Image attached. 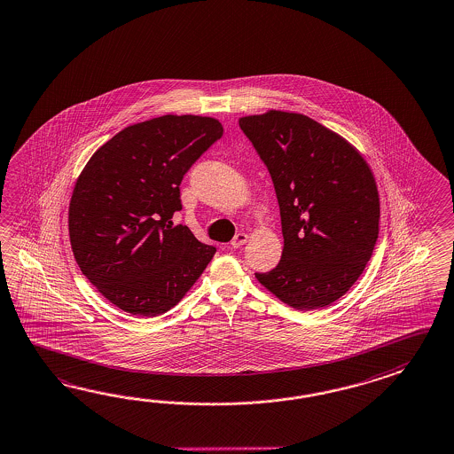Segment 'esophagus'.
I'll list each match as a JSON object with an SVG mask.
<instances>
[{
  "label": "esophagus",
  "mask_w": 454,
  "mask_h": 454,
  "mask_svg": "<svg viewBox=\"0 0 454 454\" xmlns=\"http://www.w3.org/2000/svg\"><path fill=\"white\" fill-rule=\"evenodd\" d=\"M247 242V234H244V232H239V234H236V238L231 241V247L234 249H238V247H241Z\"/></svg>",
  "instance_id": "esophagus-1"
}]
</instances>
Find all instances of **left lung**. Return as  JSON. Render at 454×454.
<instances>
[{
	"label": "left lung",
	"instance_id": "8db88e82",
	"mask_svg": "<svg viewBox=\"0 0 454 454\" xmlns=\"http://www.w3.org/2000/svg\"><path fill=\"white\" fill-rule=\"evenodd\" d=\"M272 176L282 216V261L255 278L294 309H321L352 288L380 232L370 164L339 133L298 112L239 119Z\"/></svg>",
	"mask_w": 454,
	"mask_h": 454
}]
</instances>
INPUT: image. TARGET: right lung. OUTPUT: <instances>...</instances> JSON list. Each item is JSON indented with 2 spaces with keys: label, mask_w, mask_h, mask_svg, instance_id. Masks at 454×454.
Returning <instances> with one entry per match:
<instances>
[{
  "label": "right lung",
  "mask_w": 454,
  "mask_h": 454,
  "mask_svg": "<svg viewBox=\"0 0 454 454\" xmlns=\"http://www.w3.org/2000/svg\"><path fill=\"white\" fill-rule=\"evenodd\" d=\"M218 119L161 115L125 127L92 154L71 193L68 231L81 272L125 313L153 317L181 301L215 247L172 226L184 174L222 138Z\"/></svg>",
  "instance_id": "right-lung-1"
}]
</instances>
